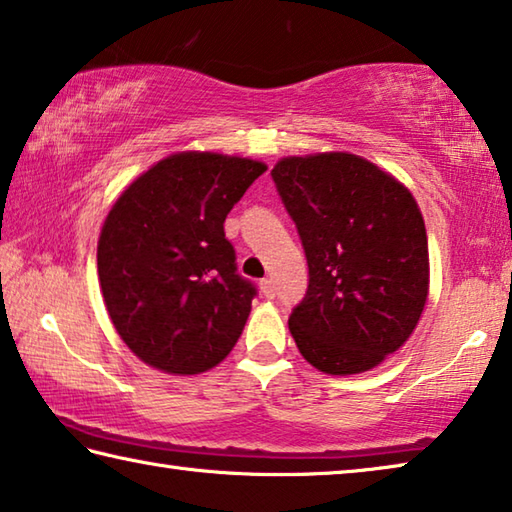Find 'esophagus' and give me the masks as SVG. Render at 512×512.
<instances>
[{"label":"esophagus","mask_w":512,"mask_h":512,"mask_svg":"<svg viewBox=\"0 0 512 512\" xmlns=\"http://www.w3.org/2000/svg\"><path fill=\"white\" fill-rule=\"evenodd\" d=\"M259 289H262L266 298H275V284H273V280H268V277H264V280L259 282Z\"/></svg>","instance_id":"34e87169"}]
</instances>
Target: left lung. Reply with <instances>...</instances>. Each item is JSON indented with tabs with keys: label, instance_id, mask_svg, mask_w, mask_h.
<instances>
[{
	"label": "left lung",
	"instance_id": "obj_1",
	"mask_svg": "<svg viewBox=\"0 0 512 512\" xmlns=\"http://www.w3.org/2000/svg\"><path fill=\"white\" fill-rule=\"evenodd\" d=\"M271 176L296 223L309 287L289 329L327 375L379 366L413 334L429 293L427 230L409 189L352 153L282 158Z\"/></svg>",
	"mask_w": 512,
	"mask_h": 512
}]
</instances>
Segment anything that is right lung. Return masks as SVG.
Masks as SVG:
<instances>
[{
  "mask_svg": "<svg viewBox=\"0 0 512 512\" xmlns=\"http://www.w3.org/2000/svg\"><path fill=\"white\" fill-rule=\"evenodd\" d=\"M264 171L237 155L173 153L112 205L99 284L117 334L144 363L198 375L235 348L257 289L237 273L223 223Z\"/></svg>",
  "mask_w": 512,
  "mask_h": 512,
  "instance_id": "1",
  "label": "right lung"
}]
</instances>
